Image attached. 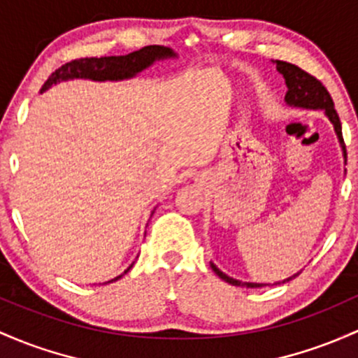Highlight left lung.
Here are the masks:
<instances>
[{
	"label": "left lung",
	"mask_w": 358,
	"mask_h": 358,
	"mask_svg": "<svg viewBox=\"0 0 358 358\" xmlns=\"http://www.w3.org/2000/svg\"><path fill=\"white\" fill-rule=\"evenodd\" d=\"M277 64V69L280 71L282 76H284L285 85H287V93H285V101L289 105H294V107H304V108H321L324 110V113L328 115V119L331 120V124L335 125L336 136H338L341 148L345 149V141H343V134H341V122L338 113L335 110V103H333V98L328 93V90L324 88V85L321 83L317 78H314L313 74L306 73L304 69H301L299 66L290 64V62L285 61H275ZM214 272L226 280L227 284L231 285H246V287H263V285H270V284H253V282H239L236 278L227 277L226 273H222L221 270L215 268V265H212ZM299 273L292 275L290 278L297 277ZM290 278L284 282H289ZM282 282V284H284ZM280 284V282H278ZM277 285V284H275Z\"/></svg>",
	"instance_id": "obj_1"
}]
</instances>
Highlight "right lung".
Instances as JSON below:
<instances>
[{
  "instance_id": "1",
  "label": "right lung",
  "mask_w": 358,
  "mask_h": 358,
  "mask_svg": "<svg viewBox=\"0 0 358 358\" xmlns=\"http://www.w3.org/2000/svg\"><path fill=\"white\" fill-rule=\"evenodd\" d=\"M164 57H175V52L163 45H146L143 47V49L134 50V52L125 54V56L74 59V61L62 64L61 68L54 71V73L47 78L41 93L45 92L49 86L59 83V81L74 80V78H88V80L95 81L125 80V78L136 76L137 73L146 69L148 66H151L155 61ZM131 266H129L124 273H127L129 270H131ZM120 277L122 275L112 278V280L105 282V284H112V282L119 280Z\"/></svg>"
}]
</instances>
